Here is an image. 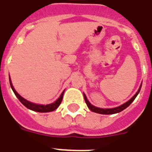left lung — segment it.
I'll use <instances>...</instances> for the list:
<instances>
[{"instance_id":"obj_1","label":"left lung","mask_w":152,"mask_h":152,"mask_svg":"<svg viewBox=\"0 0 152 152\" xmlns=\"http://www.w3.org/2000/svg\"><path fill=\"white\" fill-rule=\"evenodd\" d=\"M140 88H141V85H140V88L138 90V91L136 93V94L134 96V97H132L131 99L129 100L127 102H126L125 104H122V105L119 106V107H116V108H106V109H104V108H97L95 106L92 105V104L88 102V100H87V97L84 94H83V97H84V100L85 102H86V104H87V107L89 108V109L91 111L94 112H96V113H99V114H104V115H110V114H115V113H118V112H122L123 110H124L125 108H126L129 104H131L132 102H134V99L136 98V97L137 96V94H139L140 91Z\"/></svg>"}]
</instances>
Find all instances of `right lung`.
<instances>
[{
    "mask_svg": "<svg viewBox=\"0 0 152 152\" xmlns=\"http://www.w3.org/2000/svg\"><path fill=\"white\" fill-rule=\"evenodd\" d=\"M9 81H10V85H11V87H12V91L15 93V94L16 95V97H18V99L21 102V103L23 104H24L27 108H29L30 110L35 111V112H52V111L55 110L59 105L61 104V101H62V98H63V94H64V91L61 93V96L58 97V99L57 100L56 102L52 103V104H47V105H43V104H34V103H32V102H29L28 101H26V99H24L23 97H21L19 94H18L17 92L15 91V90L14 89L13 86L12 84V82H11V80H10L9 77Z\"/></svg>",
    "mask_w": 152,
    "mask_h": 152,
    "instance_id": "obj_1",
    "label": "right lung"
}]
</instances>
